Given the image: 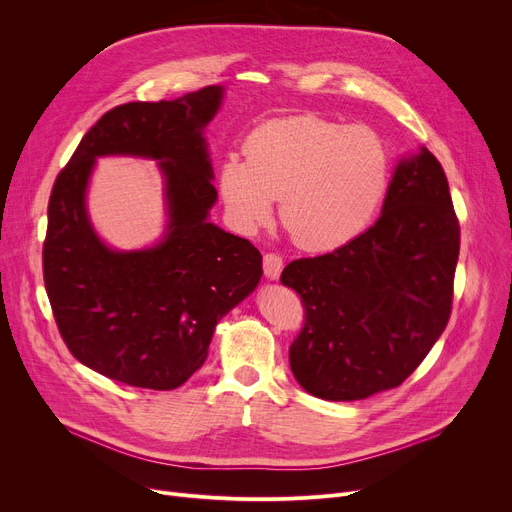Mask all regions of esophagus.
<instances>
[{
    "label": "esophagus",
    "instance_id": "obj_1",
    "mask_svg": "<svg viewBox=\"0 0 512 512\" xmlns=\"http://www.w3.org/2000/svg\"><path fill=\"white\" fill-rule=\"evenodd\" d=\"M282 267H284V261H282L280 255H276V253L263 255V274H265V278L278 280L280 274H282Z\"/></svg>",
    "mask_w": 512,
    "mask_h": 512
}]
</instances>
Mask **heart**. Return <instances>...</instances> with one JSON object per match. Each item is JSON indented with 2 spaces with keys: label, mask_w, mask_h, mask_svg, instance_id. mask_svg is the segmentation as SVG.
<instances>
[{
  "label": "heart",
  "mask_w": 512,
  "mask_h": 512,
  "mask_svg": "<svg viewBox=\"0 0 512 512\" xmlns=\"http://www.w3.org/2000/svg\"><path fill=\"white\" fill-rule=\"evenodd\" d=\"M245 157H226L218 174L232 224L253 232L280 199V220L305 251H334L361 234L390 184V151L378 132L319 116L257 126Z\"/></svg>",
  "instance_id": "obj_1"
}]
</instances>
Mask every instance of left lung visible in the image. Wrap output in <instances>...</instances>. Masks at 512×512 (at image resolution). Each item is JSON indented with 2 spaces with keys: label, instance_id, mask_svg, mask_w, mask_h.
<instances>
[{
  "label": "left lung",
  "instance_id": "8db88e82",
  "mask_svg": "<svg viewBox=\"0 0 512 512\" xmlns=\"http://www.w3.org/2000/svg\"><path fill=\"white\" fill-rule=\"evenodd\" d=\"M459 247L446 174L421 147L398 161L369 230L284 267L282 284L305 307L288 351L301 388L338 402L405 382L448 324Z\"/></svg>",
  "mask_w": 512,
  "mask_h": 512
}]
</instances>
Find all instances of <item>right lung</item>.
I'll use <instances>...</instances> for the list:
<instances>
[{
	"label": "right lung",
	"mask_w": 512,
	"mask_h": 512,
	"mask_svg": "<svg viewBox=\"0 0 512 512\" xmlns=\"http://www.w3.org/2000/svg\"><path fill=\"white\" fill-rule=\"evenodd\" d=\"M224 87L174 101H132L103 114L58 174L47 207L43 280L70 353L105 378L174 390L205 363L218 321L257 288L261 253L211 224L218 199L203 130ZM147 156L165 176L167 232L157 246L116 252L86 211L94 159Z\"/></svg>",
	"instance_id": "1"
}]
</instances>
